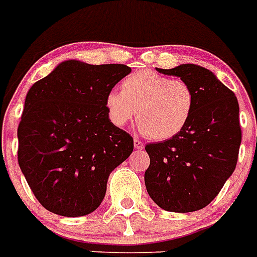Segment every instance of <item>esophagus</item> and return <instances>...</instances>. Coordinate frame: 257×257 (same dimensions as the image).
Segmentation results:
<instances>
[{
	"label": "esophagus",
	"mask_w": 257,
	"mask_h": 257,
	"mask_svg": "<svg viewBox=\"0 0 257 257\" xmlns=\"http://www.w3.org/2000/svg\"><path fill=\"white\" fill-rule=\"evenodd\" d=\"M135 149H137V150H142L144 149V144L140 140H137V138H135Z\"/></svg>",
	"instance_id": "1"
}]
</instances>
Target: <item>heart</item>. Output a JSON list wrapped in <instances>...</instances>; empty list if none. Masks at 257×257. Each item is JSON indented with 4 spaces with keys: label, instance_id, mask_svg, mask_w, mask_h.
<instances>
[{
    "label": "heart",
    "instance_id": "1",
    "mask_svg": "<svg viewBox=\"0 0 257 257\" xmlns=\"http://www.w3.org/2000/svg\"><path fill=\"white\" fill-rule=\"evenodd\" d=\"M106 110L116 126L125 125L136 115L144 135L155 141H164L181 133L195 108V93L181 79L142 70L121 82V93L110 91Z\"/></svg>",
    "mask_w": 257,
    "mask_h": 257
}]
</instances>
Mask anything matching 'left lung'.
<instances>
[{"label":"left lung","mask_w":257,"mask_h":257,"mask_svg":"<svg viewBox=\"0 0 257 257\" xmlns=\"http://www.w3.org/2000/svg\"><path fill=\"white\" fill-rule=\"evenodd\" d=\"M189 82L195 108L176 137L146 145L150 166L145 185L151 199L169 212H193L215 199L236 166L242 131L239 106L233 91L195 64L163 70Z\"/></svg>","instance_id":"left-lung-1"}]
</instances>
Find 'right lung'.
Here are the masks:
<instances>
[{
  "label": "right lung",
  "mask_w": 257,
  "mask_h": 257,
  "mask_svg": "<svg viewBox=\"0 0 257 257\" xmlns=\"http://www.w3.org/2000/svg\"><path fill=\"white\" fill-rule=\"evenodd\" d=\"M131 71L66 61L28 90L18 163L48 211L77 217L97 209L110 173L133 151V138L111 122L104 103Z\"/></svg>",
  "instance_id": "add662e5"
}]
</instances>
